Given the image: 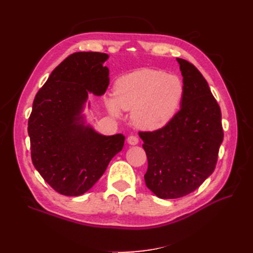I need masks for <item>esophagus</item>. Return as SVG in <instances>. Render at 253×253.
I'll return each mask as SVG.
<instances>
[{
    "instance_id": "34e87169",
    "label": "esophagus",
    "mask_w": 253,
    "mask_h": 253,
    "mask_svg": "<svg viewBox=\"0 0 253 253\" xmlns=\"http://www.w3.org/2000/svg\"><path fill=\"white\" fill-rule=\"evenodd\" d=\"M127 142L131 144V146H136V144L139 142V139L136 136H129L127 138Z\"/></svg>"
}]
</instances>
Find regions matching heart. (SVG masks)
<instances>
[{"instance_id":"1","label":"heart","mask_w":253,"mask_h":253,"mask_svg":"<svg viewBox=\"0 0 253 253\" xmlns=\"http://www.w3.org/2000/svg\"><path fill=\"white\" fill-rule=\"evenodd\" d=\"M114 91L115 96L106 99L112 114L120 115L122 109L132 111L138 127L155 130L176 114L184 95V84L176 75L141 68L118 78Z\"/></svg>"}]
</instances>
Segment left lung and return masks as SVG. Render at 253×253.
<instances>
[{
  "instance_id": "obj_1",
  "label": "left lung",
  "mask_w": 253,
  "mask_h": 253,
  "mask_svg": "<svg viewBox=\"0 0 253 253\" xmlns=\"http://www.w3.org/2000/svg\"><path fill=\"white\" fill-rule=\"evenodd\" d=\"M184 95L180 110L155 131L139 132L148 159L146 185L161 199H177L200 187L215 169L223 141L219 105L202 74L177 58Z\"/></svg>"
}]
</instances>
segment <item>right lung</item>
Returning <instances> with one entry per match:
<instances>
[{
	"instance_id": "right-lung-1",
	"label": "right lung",
	"mask_w": 253,
	"mask_h": 253,
	"mask_svg": "<svg viewBox=\"0 0 253 253\" xmlns=\"http://www.w3.org/2000/svg\"><path fill=\"white\" fill-rule=\"evenodd\" d=\"M105 53L77 52L47 78L32 104L28 121L31 160L53 189L64 196L84 195L122 151L125 136L101 135L83 114L88 94L109 87ZM90 106V103H88Z\"/></svg>"
}]
</instances>
